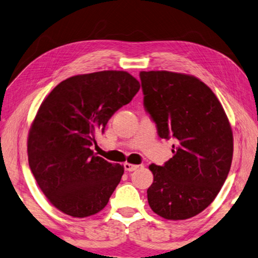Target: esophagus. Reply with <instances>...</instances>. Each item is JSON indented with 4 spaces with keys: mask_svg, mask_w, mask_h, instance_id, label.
<instances>
[{
    "mask_svg": "<svg viewBox=\"0 0 258 258\" xmlns=\"http://www.w3.org/2000/svg\"><path fill=\"white\" fill-rule=\"evenodd\" d=\"M123 166H124V170H126V171H134L139 167V166H137V164H133V163H129V162H125Z\"/></svg>",
    "mask_w": 258,
    "mask_h": 258,
    "instance_id": "1",
    "label": "esophagus"
}]
</instances>
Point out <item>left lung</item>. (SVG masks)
I'll return each instance as SVG.
<instances>
[{
    "mask_svg": "<svg viewBox=\"0 0 258 258\" xmlns=\"http://www.w3.org/2000/svg\"><path fill=\"white\" fill-rule=\"evenodd\" d=\"M139 77L159 136L176 139L174 157L164 166L150 164L149 205L170 221L191 218L212 204L229 175L233 157L230 121L213 90L193 75L142 71Z\"/></svg>",
    "mask_w": 258,
    "mask_h": 258,
    "instance_id": "1",
    "label": "left lung"
}]
</instances>
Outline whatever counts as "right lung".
<instances>
[{"label": "right lung", "instance_id": "obj_1", "mask_svg": "<svg viewBox=\"0 0 258 258\" xmlns=\"http://www.w3.org/2000/svg\"><path fill=\"white\" fill-rule=\"evenodd\" d=\"M141 84L124 71L64 80L42 101L27 138L29 168L53 207L84 218L105 208L124 168L91 150L96 130L132 101Z\"/></svg>", "mask_w": 258, "mask_h": 258}]
</instances>
